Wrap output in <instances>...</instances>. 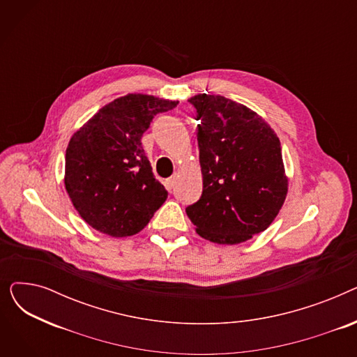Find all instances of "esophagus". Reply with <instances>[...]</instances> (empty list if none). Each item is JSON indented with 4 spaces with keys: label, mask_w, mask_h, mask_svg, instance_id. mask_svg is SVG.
<instances>
[{
    "label": "esophagus",
    "mask_w": 357,
    "mask_h": 357,
    "mask_svg": "<svg viewBox=\"0 0 357 357\" xmlns=\"http://www.w3.org/2000/svg\"><path fill=\"white\" fill-rule=\"evenodd\" d=\"M175 183H176V179H175V178H169V179H166V181H165V186H166V190H167L169 192H171V191L174 190Z\"/></svg>",
    "instance_id": "1"
}]
</instances>
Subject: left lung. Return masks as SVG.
<instances>
[{"label": "left lung", "mask_w": 357, "mask_h": 357, "mask_svg": "<svg viewBox=\"0 0 357 357\" xmlns=\"http://www.w3.org/2000/svg\"><path fill=\"white\" fill-rule=\"evenodd\" d=\"M198 112L202 195L186 208L195 231L217 245H238L265 231L288 194L280 142L249 107L221 96L188 100Z\"/></svg>", "instance_id": "obj_1"}]
</instances>
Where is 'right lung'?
<instances>
[{
  "label": "right lung",
  "instance_id": "right-lung-1",
  "mask_svg": "<svg viewBox=\"0 0 357 357\" xmlns=\"http://www.w3.org/2000/svg\"><path fill=\"white\" fill-rule=\"evenodd\" d=\"M179 101L127 93L104 105L66 147L65 186L75 210L92 229L111 237L142 231L167 198L142 147L158 112Z\"/></svg>",
  "mask_w": 357,
  "mask_h": 357
}]
</instances>
